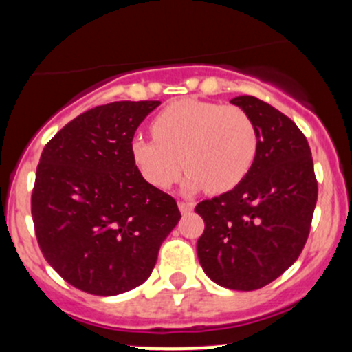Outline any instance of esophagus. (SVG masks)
<instances>
[{
    "mask_svg": "<svg viewBox=\"0 0 352 352\" xmlns=\"http://www.w3.org/2000/svg\"><path fill=\"white\" fill-rule=\"evenodd\" d=\"M177 206H179V212L184 213V215H186V213H191L195 208L193 203H190V201H179L177 203Z\"/></svg>",
    "mask_w": 352,
    "mask_h": 352,
    "instance_id": "esophagus-1",
    "label": "esophagus"
}]
</instances>
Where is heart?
<instances>
[{"label":"heart","instance_id":"b5f03b06","mask_svg":"<svg viewBox=\"0 0 352 352\" xmlns=\"http://www.w3.org/2000/svg\"><path fill=\"white\" fill-rule=\"evenodd\" d=\"M154 139L133 137L130 157L140 176L168 190L188 169L184 188L223 193L254 166L259 133L251 115L235 104L186 98L168 104L151 123Z\"/></svg>","mask_w":352,"mask_h":352}]
</instances>
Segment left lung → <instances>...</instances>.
<instances>
[{
  "label": "left lung",
  "instance_id": "left-lung-1",
  "mask_svg": "<svg viewBox=\"0 0 352 352\" xmlns=\"http://www.w3.org/2000/svg\"><path fill=\"white\" fill-rule=\"evenodd\" d=\"M254 120L259 151L251 173L220 197L198 203L205 230L197 242L206 276L229 289L263 288L302 252L317 203L311 152L302 130L254 96H237Z\"/></svg>",
  "mask_w": 352,
  "mask_h": 352
}]
</instances>
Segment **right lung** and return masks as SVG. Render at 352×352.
Returning a JSON list of instances; mask_svg holds the SVG:
<instances>
[{
  "mask_svg": "<svg viewBox=\"0 0 352 352\" xmlns=\"http://www.w3.org/2000/svg\"><path fill=\"white\" fill-rule=\"evenodd\" d=\"M161 101H115L85 111L49 140L32 193L47 263L72 286L113 296L151 276L179 222L176 200L133 166L130 142Z\"/></svg>",
  "mask_w": 352,
  "mask_h": 352,
  "instance_id": "obj_1",
  "label": "right lung"
}]
</instances>
